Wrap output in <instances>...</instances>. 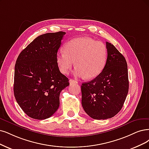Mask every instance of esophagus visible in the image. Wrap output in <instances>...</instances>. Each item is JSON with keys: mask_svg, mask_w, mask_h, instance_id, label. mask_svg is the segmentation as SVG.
Wrapping results in <instances>:
<instances>
[{"mask_svg": "<svg viewBox=\"0 0 149 149\" xmlns=\"http://www.w3.org/2000/svg\"><path fill=\"white\" fill-rule=\"evenodd\" d=\"M69 82H70V84H78L79 83L77 81H76L75 80H72V79H70L69 80Z\"/></svg>", "mask_w": 149, "mask_h": 149, "instance_id": "1", "label": "esophagus"}]
</instances>
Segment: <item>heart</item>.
Wrapping results in <instances>:
<instances>
[{
	"mask_svg": "<svg viewBox=\"0 0 149 149\" xmlns=\"http://www.w3.org/2000/svg\"><path fill=\"white\" fill-rule=\"evenodd\" d=\"M107 49L105 44L88 37L74 38L65 44L56 55L59 70L68 74L74 64V74L79 77L93 79L97 77L105 67Z\"/></svg>",
	"mask_w": 149,
	"mask_h": 149,
	"instance_id": "b5f03b06",
	"label": "heart"
}]
</instances>
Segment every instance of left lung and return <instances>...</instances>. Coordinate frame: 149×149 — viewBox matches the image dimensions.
Masks as SVG:
<instances>
[{"instance_id":"left-lung-1","label":"left lung","mask_w":149,"mask_h":149,"mask_svg":"<svg viewBox=\"0 0 149 149\" xmlns=\"http://www.w3.org/2000/svg\"><path fill=\"white\" fill-rule=\"evenodd\" d=\"M105 67L95 79L81 86V104L92 118L106 120L122 109L128 95V65L125 57L111 43L106 42Z\"/></svg>"}]
</instances>
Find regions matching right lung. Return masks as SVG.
<instances>
[{
	"mask_svg": "<svg viewBox=\"0 0 149 149\" xmlns=\"http://www.w3.org/2000/svg\"><path fill=\"white\" fill-rule=\"evenodd\" d=\"M65 32L47 33L38 36L16 59L14 95L20 107L31 118L50 117L59 106V95L69 85L60 72L56 55Z\"/></svg>",
	"mask_w": 149,
	"mask_h": 149,
	"instance_id": "1",
	"label": "right lung"
}]
</instances>
